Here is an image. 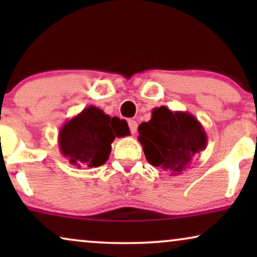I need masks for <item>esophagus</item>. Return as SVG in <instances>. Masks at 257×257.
Wrapping results in <instances>:
<instances>
[{"label":"esophagus","instance_id":"1","mask_svg":"<svg viewBox=\"0 0 257 257\" xmlns=\"http://www.w3.org/2000/svg\"><path fill=\"white\" fill-rule=\"evenodd\" d=\"M128 127H130V131H131L132 135H135V133L137 132V128H138V122H137L136 120H133V119H131V120H128Z\"/></svg>","mask_w":257,"mask_h":257}]
</instances>
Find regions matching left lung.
<instances>
[{"instance_id":"obj_1","label":"left lung","mask_w":257,"mask_h":257,"mask_svg":"<svg viewBox=\"0 0 257 257\" xmlns=\"http://www.w3.org/2000/svg\"><path fill=\"white\" fill-rule=\"evenodd\" d=\"M138 131L147 161L171 175L180 174L207 146L205 128L194 115L165 106L153 108L152 118L142 122Z\"/></svg>"}]
</instances>
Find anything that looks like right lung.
<instances>
[{
    "instance_id": "1",
    "label": "right lung",
    "mask_w": 257,
    "mask_h": 257,
    "mask_svg": "<svg viewBox=\"0 0 257 257\" xmlns=\"http://www.w3.org/2000/svg\"><path fill=\"white\" fill-rule=\"evenodd\" d=\"M130 135L127 122L111 118L96 106L84 110L59 130L58 145L63 157L77 167H98L106 163L113 140Z\"/></svg>"
}]
</instances>
